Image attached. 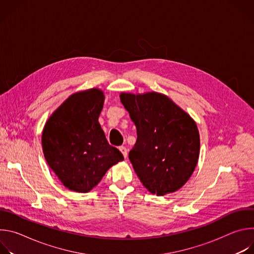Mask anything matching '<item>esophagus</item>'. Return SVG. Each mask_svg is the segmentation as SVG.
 <instances>
[{"label": "esophagus", "instance_id": "34e87169", "mask_svg": "<svg viewBox=\"0 0 254 254\" xmlns=\"http://www.w3.org/2000/svg\"><path fill=\"white\" fill-rule=\"evenodd\" d=\"M119 149H120V151L122 152L123 156H124L125 158H127V148H126L125 146H121Z\"/></svg>", "mask_w": 254, "mask_h": 254}]
</instances>
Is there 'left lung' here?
Returning a JSON list of instances; mask_svg holds the SVG:
<instances>
[{
	"mask_svg": "<svg viewBox=\"0 0 254 254\" xmlns=\"http://www.w3.org/2000/svg\"><path fill=\"white\" fill-rule=\"evenodd\" d=\"M120 97L136 127L128 158L142 185L157 196L182 188L199 159L196 123L162 93L123 92Z\"/></svg>",
	"mask_w": 254,
	"mask_h": 254,
	"instance_id": "obj_1",
	"label": "left lung"
}]
</instances>
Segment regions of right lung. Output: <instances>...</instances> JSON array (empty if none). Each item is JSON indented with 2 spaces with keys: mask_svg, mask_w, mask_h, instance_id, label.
<instances>
[{
  "mask_svg": "<svg viewBox=\"0 0 254 254\" xmlns=\"http://www.w3.org/2000/svg\"><path fill=\"white\" fill-rule=\"evenodd\" d=\"M104 94L91 88L70 95L51 115L42 132L45 160L69 190L87 193L112 166L124 160L98 123Z\"/></svg>",
  "mask_w": 254,
  "mask_h": 254,
  "instance_id": "add662e5",
  "label": "right lung"
}]
</instances>
